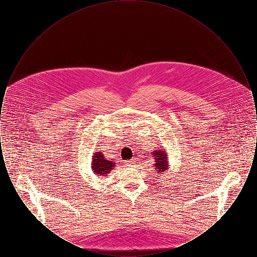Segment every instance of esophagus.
I'll list each match as a JSON object with an SVG mask.
<instances>
[{
    "label": "esophagus",
    "mask_w": 257,
    "mask_h": 257,
    "mask_svg": "<svg viewBox=\"0 0 257 257\" xmlns=\"http://www.w3.org/2000/svg\"><path fill=\"white\" fill-rule=\"evenodd\" d=\"M126 163L128 164V165H134L135 164V160H129V161H126Z\"/></svg>",
    "instance_id": "34e87169"
}]
</instances>
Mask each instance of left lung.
Here are the masks:
<instances>
[{
    "instance_id": "8db88e82",
    "label": "left lung",
    "mask_w": 257,
    "mask_h": 257,
    "mask_svg": "<svg viewBox=\"0 0 257 257\" xmlns=\"http://www.w3.org/2000/svg\"><path fill=\"white\" fill-rule=\"evenodd\" d=\"M156 153H153L154 157H155V170L157 171L158 173H163L165 171H169V161H168V155L166 151L161 150H155Z\"/></svg>"
}]
</instances>
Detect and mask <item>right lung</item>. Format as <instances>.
<instances>
[{"mask_svg": "<svg viewBox=\"0 0 257 257\" xmlns=\"http://www.w3.org/2000/svg\"><path fill=\"white\" fill-rule=\"evenodd\" d=\"M115 163L112 161L107 160L104 157V154L102 152H95L94 156H92V163H91V169L92 171L98 175H107L110 173V171L114 167Z\"/></svg>", "mask_w": 257, "mask_h": 257, "instance_id": "obj_1", "label": "right lung"}]
</instances>
